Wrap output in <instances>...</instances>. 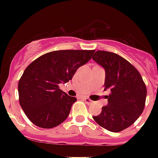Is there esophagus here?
I'll return each instance as SVG.
<instances>
[{
  "instance_id": "obj_1",
  "label": "esophagus",
  "mask_w": 158,
  "mask_h": 158,
  "mask_svg": "<svg viewBox=\"0 0 158 158\" xmlns=\"http://www.w3.org/2000/svg\"><path fill=\"white\" fill-rule=\"evenodd\" d=\"M84 102H85L88 104V105H90V104L93 103V101H92V100H90L89 98H84Z\"/></svg>"
}]
</instances>
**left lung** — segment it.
Returning <instances> with one entry per match:
<instances>
[{
	"label": "left lung",
	"instance_id": "8db88e82",
	"mask_svg": "<svg viewBox=\"0 0 158 158\" xmlns=\"http://www.w3.org/2000/svg\"><path fill=\"white\" fill-rule=\"evenodd\" d=\"M93 60L105 69L108 103L100 115L93 116L100 126L120 132L134 124L144 109L147 89L141 74L130 62L113 52L97 51Z\"/></svg>",
	"mask_w": 158,
	"mask_h": 158
}]
</instances>
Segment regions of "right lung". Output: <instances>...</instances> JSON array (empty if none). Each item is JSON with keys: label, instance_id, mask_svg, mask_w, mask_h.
I'll use <instances>...</instances> for the list:
<instances>
[{"label": "right lung", "instance_id": "1", "mask_svg": "<svg viewBox=\"0 0 158 158\" xmlns=\"http://www.w3.org/2000/svg\"><path fill=\"white\" fill-rule=\"evenodd\" d=\"M95 50H61L44 54L23 71L18 84L19 104L32 123L51 129L66 120L76 98L67 95L60 84L71 80Z\"/></svg>", "mask_w": 158, "mask_h": 158}]
</instances>
